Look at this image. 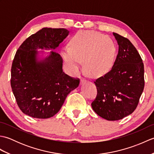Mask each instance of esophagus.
Returning <instances> with one entry per match:
<instances>
[{"label": "esophagus", "instance_id": "esophagus-1", "mask_svg": "<svg viewBox=\"0 0 154 154\" xmlns=\"http://www.w3.org/2000/svg\"><path fill=\"white\" fill-rule=\"evenodd\" d=\"M85 83H86V80L85 79H81V81H80V85H82V84H83Z\"/></svg>", "mask_w": 154, "mask_h": 154}]
</instances>
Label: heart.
Segmentation results:
<instances>
[{
    "instance_id": "heart-1",
    "label": "heart",
    "mask_w": 154,
    "mask_h": 154,
    "mask_svg": "<svg viewBox=\"0 0 154 154\" xmlns=\"http://www.w3.org/2000/svg\"><path fill=\"white\" fill-rule=\"evenodd\" d=\"M71 45V48L63 49V55L72 74L79 73L83 61L87 73L93 77L103 76L113 66L116 48L104 34L95 31L80 32L72 39Z\"/></svg>"
}]
</instances>
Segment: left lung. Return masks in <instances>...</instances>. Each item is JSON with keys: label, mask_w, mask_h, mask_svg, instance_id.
<instances>
[{"label": "left lung", "mask_w": 154, "mask_h": 154, "mask_svg": "<svg viewBox=\"0 0 154 154\" xmlns=\"http://www.w3.org/2000/svg\"><path fill=\"white\" fill-rule=\"evenodd\" d=\"M119 53L112 69L94 81L97 94L91 106L107 120H119L132 114L138 106L144 88L142 60L130 41L113 33Z\"/></svg>", "instance_id": "8db88e82"}]
</instances>
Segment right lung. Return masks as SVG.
I'll use <instances>...</instances> for the list:
<instances>
[{"instance_id":"add662e5","label":"right lung","mask_w":154,"mask_h":154,"mask_svg":"<svg viewBox=\"0 0 154 154\" xmlns=\"http://www.w3.org/2000/svg\"><path fill=\"white\" fill-rule=\"evenodd\" d=\"M69 32L44 28L28 37L16 51L11 68V84L23 113L35 119H48L60 110L68 94L79 85V78L65 74L61 55L51 51L38 61L37 49L57 48Z\"/></svg>"}]
</instances>
